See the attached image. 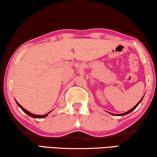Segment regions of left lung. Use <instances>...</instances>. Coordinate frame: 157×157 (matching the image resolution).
<instances>
[{
  "label": "left lung",
  "instance_id": "1",
  "mask_svg": "<svg viewBox=\"0 0 157 157\" xmlns=\"http://www.w3.org/2000/svg\"><path fill=\"white\" fill-rule=\"evenodd\" d=\"M142 99H143V97H142V99H140V101H139L138 103H137V104L136 105H135V106L134 107H133V108H132V109H131L130 110H129V111H127V112H125V113H121V114H116V115H117V116H125V115H126V114H128V113H130V112H132V111H133V110H135V109H136V107H137V106H138V105H139V104H140V103L142 101ZM111 114H113V115H115V114H113V113H111Z\"/></svg>",
  "mask_w": 157,
  "mask_h": 157
}]
</instances>
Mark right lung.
<instances>
[{"label":"right lung","instance_id":"add662e5","mask_svg":"<svg viewBox=\"0 0 157 157\" xmlns=\"http://www.w3.org/2000/svg\"><path fill=\"white\" fill-rule=\"evenodd\" d=\"M16 103H17V104L19 106V107H20V109L22 110L23 111L25 112V113H27L28 116H31V117H32V118H45V117H46L48 115V113H50V112H48V113H46V114H44V115H35V114H34V113H30V112H29L28 111H27L26 109H24L23 108V107L21 106V105L19 104V103L16 101Z\"/></svg>","mask_w":157,"mask_h":157}]
</instances>
